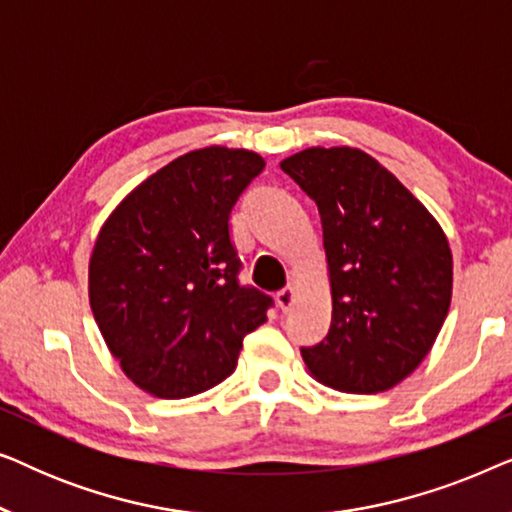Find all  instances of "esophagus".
Segmentation results:
<instances>
[{"instance_id": "esophagus-1", "label": "esophagus", "mask_w": 512, "mask_h": 512, "mask_svg": "<svg viewBox=\"0 0 512 512\" xmlns=\"http://www.w3.org/2000/svg\"><path fill=\"white\" fill-rule=\"evenodd\" d=\"M277 305L282 307V312H289L296 305V286H286V289L277 291Z\"/></svg>"}]
</instances>
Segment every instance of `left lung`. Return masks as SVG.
<instances>
[{
	"label": "left lung",
	"mask_w": 512,
	"mask_h": 512,
	"mask_svg": "<svg viewBox=\"0 0 512 512\" xmlns=\"http://www.w3.org/2000/svg\"><path fill=\"white\" fill-rule=\"evenodd\" d=\"M279 165L317 202L331 279V328L300 349L307 370L347 394L396 387L431 352L450 310L443 228L361 149L312 146Z\"/></svg>",
	"instance_id": "left-lung-1"
}]
</instances>
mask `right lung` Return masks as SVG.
I'll return each instance as SVG.
<instances>
[{
  "mask_svg": "<svg viewBox=\"0 0 512 512\" xmlns=\"http://www.w3.org/2000/svg\"><path fill=\"white\" fill-rule=\"evenodd\" d=\"M265 160L247 149L188 151L123 198L97 235L90 310L123 373L158 398L226 380L272 298L240 286L230 212Z\"/></svg>",
  "mask_w": 512,
  "mask_h": 512,
  "instance_id": "obj_1",
  "label": "right lung"
}]
</instances>
